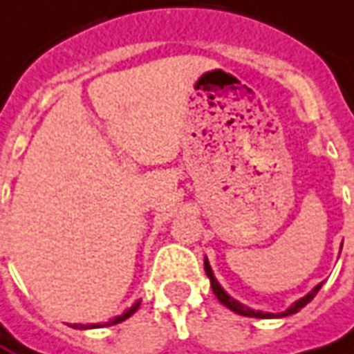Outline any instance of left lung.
<instances>
[{"mask_svg":"<svg viewBox=\"0 0 354 354\" xmlns=\"http://www.w3.org/2000/svg\"><path fill=\"white\" fill-rule=\"evenodd\" d=\"M205 273H207L209 281H211V288H213L215 297H217L218 302H221V304H225V306H227L228 310L236 312V314H240V316H248V318H275V314H269V312H256V310H250V308H246L244 304H240V302H236L234 298L228 297L227 292L223 290V287H221V285H218V283H217V279L213 277V271H211V266H209V263H207V259H205ZM319 288H322V283H319L318 287L314 288L312 292H308L306 297L300 298V300H297V302H295V304H292V306H290V308H288V310H285L283 314H277L279 318H285V316H290V314H297L298 310L304 308V306L308 304L310 300H312V298L318 295Z\"/></svg>","mask_w":354,"mask_h":354,"instance_id":"8db88e82","label":"left lung"}]
</instances>
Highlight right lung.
Here are the masks:
<instances>
[{
    "label": "right lung",
    "instance_id": "add662e5",
    "mask_svg": "<svg viewBox=\"0 0 354 354\" xmlns=\"http://www.w3.org/2000/svg\"><path fill=\"white\" fill-rule=\"evenodd\" d=\"M139 304H141V302L137 300V302H136V304H133V306H131V308L126 310V312H124L122 316H118V318L112 319L110 324H120V322H124V319H127V318H129V316H131V314H136V310L139 308ZM73 328H75V329H85V328H100V326H77V324H75Z\"/></svg>",
    "mask_w": 354,
    "mask_h": 354
}]
</instances>
